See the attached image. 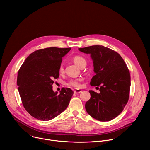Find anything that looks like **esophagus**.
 I'll list each match as a JSON object with an SVG mask.
<instances>
[{
    "label": "esophagus",
    "instance_id": "34e87169",
    "mask_svg": "<svg viewBox=\"0 0 150 150\" xmlns=\"http://www.w3.org/2000/svg\"><path fill=\"white\" fill-rule=\"evenodd\" d=\"M81 91H82L81 90H76L74 91V93L75 94H78V93H80Z\"/></svg>",
    "mask_w": 150,
    "mask_h": 150
}]
</instances>
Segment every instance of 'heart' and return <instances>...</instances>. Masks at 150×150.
<instances>
[{
    "mask_svg": "<svg viewBox=\"0 0 150 150\" xmlns=\"http://www.w3.org/2000/svg\"><path fill=\"white\" fill-rule=\"evenodd\" d=\"M72 60L75 64H76L78 66H79L81 68L83 65H86V63H87L86 60H85V59L83 57L80 55H76L74 56L72 58ZM63 71H64L63 65L62 64H61L59 68V72L60 73H63ZM82 81H83V79L82 78L71 79L68 82L67 85L75 88H78L81 87V82Z\"/></svg>",
    "mask_w": 150,
    "mask_h": 150,
    "instance_id": "obj_1",
    "label": "heart"
}]
</instances>
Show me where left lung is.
<instances>
[{"mask_svg": "<svg viewBox=\"0 0 150 150\" xmlns=\"http://www.w3.org/2000/svg\"><path fill=\"white\" fill-rule=\"evenodd\" d=\"M79 50L91 54L95 75L90 84L100 86V93L89 91L91 98L85 103V109L99 121L111 120L121 113L129 100V71L121 56L109 48L95 45Z\"/></svg>", "mask_w": 150, "mask_h": 150, "instance_id": "left-lung-1", "label": "left lung"}]
</instances>
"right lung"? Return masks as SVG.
<instances>
[{"label":"right lung","instance_id":"add662e5","mask_svg":"<svg viewBox=\"0 0 150 150\" xmlns=\"http://www.w3.org/2000/svg\"><path fill=\"white\" fill-rule=\"evenodd\" d=\"M71 48L48 47L37 50L27 57L19 69L18 91L24 108L33 117L47 121L65 110L74 91L62 88L59 94L52 90L59 77L62 57Z\"/></svg>","mask_w":150,"mask_h":150}]
</instances>
